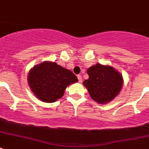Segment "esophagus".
<instances>
[{
	"label": "esophagus",
	"mask_w": 149,
	"mask_h": 149,
	"mask_svg": "<svg viewBox=\"0 0 149 149\" xmlns=\"http://www.w3.org/2000/svg\"><path fill=\"white\" fill-rule=\"evenodd\" d=\"M77 77H78V79H79V82H82V76H81V75H78L77 76Z\"/></svg>",
	"instance_id": "esophagus-1"
}]
</instances>
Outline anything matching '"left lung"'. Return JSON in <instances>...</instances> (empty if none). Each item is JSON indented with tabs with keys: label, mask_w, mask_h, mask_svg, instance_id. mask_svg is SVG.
<instances>
[{
	"label": "left lung",
	"mask_w": 149,
	"mask_h": 149,
	"mask_svg": "<svg viewBox=\"0 0 149 149\" xmlns=\"http://www.w3.org/2000/svg\"><path fill=\"white\" fill-rule=\"evenodd\" d=\"M89 79L83 82L91 97L104 104L111 101L119 94L123 85L120 73L110 66L96 64L87 70Z\"/></svg>",
	"instance_id": "left-lung-1"
}]
</instances>
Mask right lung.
Returning a JSON list of instances; mask_svg holds the SVG:
<instances>
[{
  "mask_svg": "<svg viewBox=\"0 0 149 149\" xmlns=\"http://www.w3.org/2000/svg\"><path fill=\"white\" fill-rule=\"evenodd\" d=\"M77 81L74 73L52 62L36 65L28 74V83L33 94L46 102H54L61 98L66 87Z\"/></svg>",
  "mask_w": 149,
  "mask_h": 149,
  "instance_id": "obj_1",
  "label": "right lung"
}]
</instances>
